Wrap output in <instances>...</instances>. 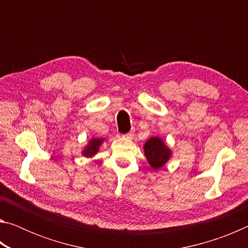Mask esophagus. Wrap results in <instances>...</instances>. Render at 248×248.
Instances as JSON below:
<instances>
[{"label":"esophagus","mask_w":248,"mask_h":248,"mask_svg":"<svg viewBox=\"0 0 248 248\" xmlns=\"http://www.w3.org/2000/svg\"><path fill=\"white\" fill-rule=\"evenodd\" d=\"M123 138H124V139H132V138H133V133H132V132L124 133V134H123Z\"/></svg>","instance_id":"obj_1"}]
</instances>
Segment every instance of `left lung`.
Masks as SVG:
<instances>
[{
  "mask_svg": "<svg viewBox=\"0 0 248 248\" xmlns=\"http://www.w3.org/2000/svg\"><path fill=\"white\" fill-rule=\"evenodd\" d=\"M144 154L149 164L153 170H158L164 166L171 156V151L161 138L152 137L145 142Z\"/></svg>",
  "mask_w": 248,
  "mask_h": 248,
  "instance_id": "left-lung-1",
  "label": "left lung"
}]
</instances>
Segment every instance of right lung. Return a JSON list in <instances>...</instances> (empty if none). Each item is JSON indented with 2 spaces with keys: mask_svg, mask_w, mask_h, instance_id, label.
<instances>
[{
  "mask_svg": "<svg viewBox=\"0 0 248 248\" xmlns=\"http://www.w3.org/2000/svg\"><path fill=\"white\" fill-rule=\"evenodd\" d=\"M104 142V139H99V138H92L90 140L89 144H87L84 150L82 151V154L85 157H93L94 155L98 152L99 146L102 145V143Z\"/></svg>",
  "mask_w": 248,
  "mask_h": 248,
  "instance_id": "1",
  "label": "right lung"
}]
</instances>
